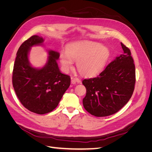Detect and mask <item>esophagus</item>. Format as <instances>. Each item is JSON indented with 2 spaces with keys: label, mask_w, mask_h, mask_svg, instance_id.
<instances>
[{
  "label": "esophagus",
  "mask_w": 152,
  "mask_h": 152,
  "mask_svg": "<svg viewBox=\"0 0 152 152\" xmlns=\"http://www.w3.org/2000/svg\"><path fill=\"white\" fill-rule=\"evenodd\" d=\"M72 83L73 84H75L76 83H80V80L79 79H78V78L74 77V78H72Z\"/></svg>",
  "instance_id": "esophagus-1"
}]
</instances>
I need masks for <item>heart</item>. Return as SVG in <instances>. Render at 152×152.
<instances>
[{"label": "heart", "instance_id": "b5f03b06", "mask_svg": "<svg viewBox=\"0 0 152 152\" xmlns=\"http://www.w3.org/2000/svg\"><path fill=\"white\" fill-rule=\"evenodd\" d=\"M110 56L108 48L93 41H79L69 44L66 50L59 53L63 70L68 72L77 61V68L81 74L94 76L102 72Z\"/></svg>", "mask_w": 152, "mask_h": 152}]
</instances>
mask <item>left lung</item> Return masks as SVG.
Listing matches in <instances>:
<instances>
[{"label":"left lung","instance_id":"left-lung-1","mask_svg":"<svg viewBox=\"0 0 152 152\" xmlns=\"http://www.w3.org/2000/svg\"><path fill=\"white\" fill-rule=\"evenodd\" d=\"M124 53L110 63L96 77L84 79V108L96 117H106L119 111L132 95L136 82L131 50L121 43Z\"/></svg>","mask_w":152,"mask_h":152}]
</instances>
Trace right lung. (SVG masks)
<instances>
[{"label":"right lung","mask_w":152,"mask_h":152,"mask_svg":"<svg viewBox=\"0 0 152 152\" xmlns=\"http://www.w3.org/2000/svg\"><path fill=\"white\" fill-rule=\"evenodd\" d=\"M44 41L38 35L25 40L18 50L12 72L13 87L20 102L30 112L40 115L56 108L70 85V77L59 70L56 51L48 50V61L42 68L31 65V48L43 45Z\"/></svg>","instance_id":"1"}]
</instances>
